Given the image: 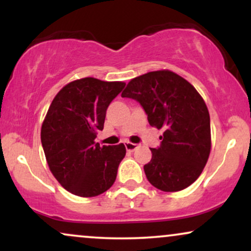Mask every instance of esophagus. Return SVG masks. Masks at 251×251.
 Here are the masks:
<instances>
[{"label":"esophagus","mask_w":251,"mask_h":251,"mask_svg":"<svg viewBox=\"0 0 251 251\" xmlns=\"http://www.w3.org/2000/svg\"><path fill=\"white\" fill-rule=\"evenodd\" d=\"M125 148H126V150H127V151H134V150L138 148V145H137V144L127 142V143H125Z\"/></svg>","instance_id":"34e87169"}]
</instances>
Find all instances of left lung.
<instances>
[{"instance_id":"left-lung-1","label":"left lung","mask_w":251,"mask_h":251,"mask_svg":"<svg viewBox=\"0 0 251 251\" xmlns=\"http://www.w3.org/2000/svg\"><path fill=\"white\" fill-rule=\"evenodd\" d=\"M122 97L139 102L150 125L164 131L144 165L150 183L165 192L191 185L211 149L209 111L200 93L174 72L155 71L132 79Z\"/></svg>"}]
</instances>
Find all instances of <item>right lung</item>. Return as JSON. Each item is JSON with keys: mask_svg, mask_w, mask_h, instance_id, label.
Segmentation results:
<instances>
[{"mask_svg": "<svg viewBox=\"0 0 251 251\" xmlns=\"http://www.w3.org/2000/svg\"><path fill=\"white\" fill-rule=\"evenodd\" d=\"M125 82L83 77L66 85L48 108L41 143L51 174L67 191L94 197L113 185L126 154L124 144L100 146L106 111Z\"/></svg>", "mask_w": 251, "mask_h": 251, "instance_id": "obj_1", "label": "right lung"}]
</instances>
